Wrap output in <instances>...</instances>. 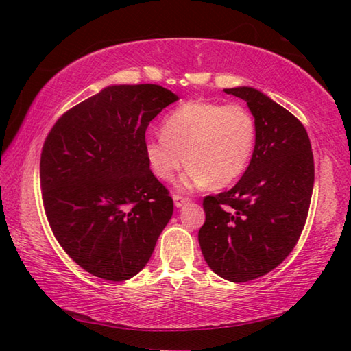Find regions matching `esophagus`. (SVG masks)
<instances>
[{
    "label": "esophagus",
    "instance_id": "esophagus-1",
    "mask_svg": "<svg viewBox=\"0 0 351 351\" xmlns=\"http://www.w3.org/2000/svg\"><path fill=\"white\" fill-rule=\"evenodd\" d=\"M189 198L187 197H181V195H173V203H175V206L176 207H182L184 204H187L189 203Z\"/></svg>",
    "mask_w": 351,
    "mask_h": 351
}]
</instances>
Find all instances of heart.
<instances>
[{
    "label": "heart",
    "mask_w": 351,
    "mask_h": 351,
    "mask_svg": "<svg viewBox=\"0 0 351 351\" xmlns=\"http://www.w3.org/2000/svg\"><path fill=\"white\" fill-rule=\"evenodd\" d=\"M255 142L257 123L246 106L192 100L165 117L162 134L147 138L144 153L159 180H173L187 161L181 189H218L245 173Z\"/></svg>",
    "instance_id": "heart-1"
}]
</instances>
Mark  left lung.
<instances>
[{
    "instance_id": "1",
    "label": "left lung",
    "mask_w": 351,
    "mask_h": 351,
    "mask_svg": "<svg viewBox=\"0 0 351 351\" xmlns=\"http://www.w3.org/2000/svg\"><path fill=\"white\" fill-rule=\"evenodd\" d=\"M224 93L247 104L257 142L241 180L204 198L198 240L210 269L241 283L277 268L299 241L311 203L314 159L305 127L288 110L249 86Z\"/></svg>"
}]
</instances>
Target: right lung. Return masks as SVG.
<instances>
[{
  "label": "right lung",
  "instance_id": "right-lung-1",
  "mask_svg": "<svg viewBox=\"0 0 351 351\" xmlns=\"http://www.w3.org/2000/svg\"><path fill=\"white\" fill-rule=\"evenodd\" d=\"M176 94L112 85L73 106L45 141L40 186L57 241L80 268L123 282L144 268L173 213L144 153L145 132Z\"/></svg>",
  "mask_w": 351,
  "mask_h": 351
}]
</instances>
